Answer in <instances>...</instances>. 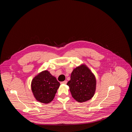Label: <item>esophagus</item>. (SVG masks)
I'll return each instance as SVG.
<instances>
[{"instance_id": "obj_1", "label": "esophagus", "mask_w": 132, "mask_h": 132, "mask_svg": "<svg viewBox=\"0 0 132 132\" xmlns=\"http://www.w3.org/2000/svg\"><path fill=\"white\" fill-rule=\"evenodd\" d=\"M61 84H66L67 83V80H65V81H64L61 82Z\"/></svg>"}]
</instances>
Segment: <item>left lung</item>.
<instances>
[{
	"label": "left lung",
	"instance_id": "8db88e82",
	"mask_svg": "<svg viewBox=\"0 0 132 132\" xmlns=\"http://www.w3.org/2000/svg\"><path fill=\"white\" fill-rule=\"evenodd\" d=\"M67 85L75 100L84 102L94 96L96 80L89 68L85 64H81L73 70Z\"/></svg>",
	"mask_w": 132,
	"mask_h": 132
}]
</instances>
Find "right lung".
<instances>
[{
    "mask_svg": "<svg viewBox=\"0 0 132 132\" xmlns=\"http://www.w3.org/2000/svg\"><path fill=\"white\" fill-rule=\"evenodd\" d=\"M60 83L48 70L42 71L32 79L31 89L36 100L48 103L53 100Z\"/></svg>",
    "mask_w": 132,
    "mask_h": 132,
    "instance_id": "right-lung-1",
    "label": "right lung"
}]
</instances>
